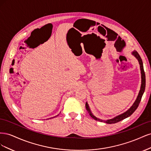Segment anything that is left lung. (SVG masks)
<instances>
[{"mask_svg":"<svg viewBox=\"0 0 151 151\" xmlns=\"http://www.w3.org/2000/svg\"><path fill=\"white\" fill-rule=\"evenodd\" d=\"M132 55H134L137 58V60L139 62V64H140V70H141V78H142V84H141V87H140V89L139 91V93L137 98V99L135 100V103H134V104L132 105L131 106V108L129 109V110H127L126 112L123 113V114L120 115H118L115 118H112V119L110 120H100L98 119L96 116H94L92 113L90 111V109L89 108L88 106V104L86 103V108L87 109V111H88L89 115L92 117L93 119H94L95 120H97V121H99V122H104L105 123H108V124H112V123H117L118 122H120L123 119H125V118H127L130 116L132 113H133L135 110L136 109L138 108L139 103L141 101V99L142 97V95L144 93V91H145V72L144 70V67H143V63H142V58L140 57V56L139 55V53L137 52V51H134L132 52Z\"/></svg>","mask_w":151,"mask_h":151,"instance_id":"obj_1","label":"left lung"}]
</instances>
